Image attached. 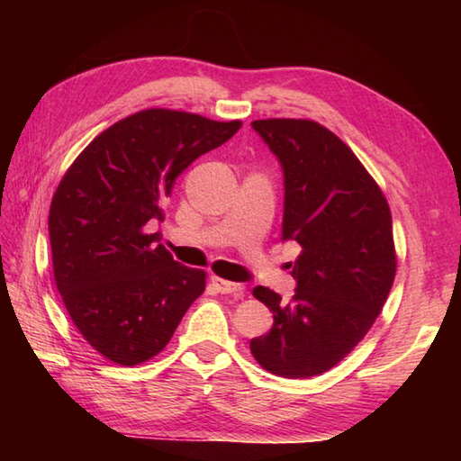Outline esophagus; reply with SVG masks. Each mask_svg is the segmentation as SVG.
<instances>
[{
  "label": "esophagus",
  "mask_w": 461,
  "mask_h": 461,
  "mask_svg": "<svg viewBox=\"0 0 461 461\" xmlns=\"http://www.w3.org/2000/svg\"><path fill=\"white\" fill-rule=\"evenodd\" d=\"M212 283H213V287L221 293V295H233L236 299H241L243 293H246V287H243L241 283L225 281L221 277H213Z\"/></svg>",
  "instance_id": "34e87169"
}]
</instances>
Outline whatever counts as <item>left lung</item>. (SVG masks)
Wrapping results in <instances>:
<instances>
[{"mask_svg": "<svg viewBox=\"0 0 461 461\" xmlns=\"http://www.w3.org/2000/svg\"><path fill=\"white\" fill-rule=\"evenodd\" d=\"M251 126L281 164V240L297 241L301 256L289 303L267 287L253 289L273 312V327L249 348L273 375L317 376L365 339L384 307L396 276L393 215L355 152L325 126L303 119Z\"/></svg>", "mask_w": 461, "mask_h": 461, "instance_id": "obj_1", "label": "left lung"}]
</instances>
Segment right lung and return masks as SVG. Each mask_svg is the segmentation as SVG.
<instances>
[{"label": "right lung", "instance_id": "right-lung-1", "mask_svg": "<svg viewBox=\"0 0 461 461\" xmlns=\"http://www.w3.org/2000/svg\"><path fill=\"white\" fill-rule=\"evenodd\" d=\"M241 122L149 109L114 122L77 156L49 210L57 289L75 327L116 365L168 345L205 289V273L174 261L146 225L164 220L174 182Z\"/></svg>", "mask_w": 461, "mask_h": 461}]
</instances>
